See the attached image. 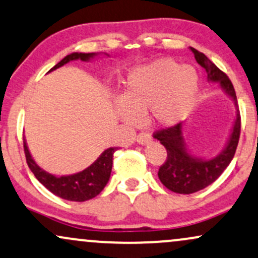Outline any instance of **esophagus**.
Listing matches in <instances>:
<instances>
[{"mask_svg": "<svg viewBox=\"0 0 258 258\" xmlns=\"http://www.w3.org/2000/svg\"><path fill=\"white\" fill-rule=\"evenodd\" d=\"M152 136H151L148 133H140L138 136H136V141L140 145H148L152 142Z\"/></svg>", "mask_w": 258, "mask_h": 258, "instance_id": "esophagus-1", "label": "esophagus"}]
</instances>
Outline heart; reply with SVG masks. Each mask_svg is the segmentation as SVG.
<instances>
[{"instance_id": "heart-1", "label": "heart", "mask_w": 258, "mask_h": 258, "mask_svg": "<svg viewBox=\"0 0 258 258\" xmlns=\"http://www.w3.org/2000/svg\"><path fill=\"white\" fill-rule=\"evenodd\" d=\"M198 88L195 68L158 57L129 70L123 81L122 99L114 101V108L124 122H138L146 112L156 125L172 126L192 111Z\"/></svg>"}]
</instances>
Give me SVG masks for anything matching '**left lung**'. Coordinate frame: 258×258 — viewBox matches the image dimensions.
<instances>
[{"mask_svg":"<svg viewBox=\"0 0 258 258\" xmlns=\"http://www.w3.org/2000/svg\"><path fill=\"white\" fill-rule=\"evenodd\" d=\"M192 51L197 62L207 72L208 82L219 83L221 89L234 102L235 119L223 150L211 158H202L189 150L183 136L184 124L182 123L154 134V139L159 140L168 152V158L158 171L160 182L168 189L180 195L198 192L215 182L232 162L240 136V114L232 82L205 54L195 48H192Z\"/></svg>","mask_w":258,"mask_h":258,"instance_id":"8db88e82","label":"left lung"}]
</instances>
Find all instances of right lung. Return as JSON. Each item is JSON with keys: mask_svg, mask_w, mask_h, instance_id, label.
<instances>
[{"mask_svg": "<svg viewBox=\"0 0 258 258\" xmlns=\"http://www.w3.org/2000/svg\"><path fill=\"white\" fill-rule=\"evenodd\" d=\"M100 54L101 53H77V51L71 53L63 57L61 61L57 62L53 69H50L49 72L61 68L70 61H75V60H81V61L86 62L92 61ZM104 55L108 56V54L104 53ZM116 150V147H110L105 150L92 165H89L87 169L80 172L55 176V175L49 174L37 165V163L33 160L31 153H30L26 140L24 139V151H25L26 162L35 177L53 195L71 202L89 201L105 188L108 180H110L112 159H113V153Z\"/></svg>", "mask_w": 258, "mask_h": 258, "instance_id": "1", "label": "right lung"}]
</instances>
